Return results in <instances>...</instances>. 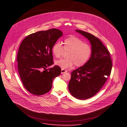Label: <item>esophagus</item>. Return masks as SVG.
Returning a JSON list of instances; mask_svg holds the SVG:
<instances>
[{
    "instance_id": "obj_1",
    "label": "esophagus",
    "mask_w": 127,
    "mask_h": 127,
    "mask_svg": "<svg viewBox=\"0 0 127 127\" xmlns=\"http://www.w3.org/2000/svg\"><path fill=\"white\" fill-rule=\"evenodd\" d=\"M66 72H67V71H66V70H65V69H62L61 70V73H62V74H64V73Z\"/></svg>"
}]
</instances>
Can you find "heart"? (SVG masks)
Segmentation results:
<instances>
[{
    "label": "heart",
    "mask_w": 127,
    "mask_h": 127,
    "mask_svg": "<svg viewBox=\"0 0 127 127\" xmlns=\"http://www.w3.org/2000/svg\"><path fill=\"white\" fill-rule=\"evenodd\" d=\"M64 49L68 51L66 55L67 58L55 62L56 65L63 69L70 68L74 64L76 67L84 66L91 58L92 53L90 45L74 36L65 38L64 40V46L60 42H56L52 47V52L56 58H59Z\"/></svg>",
    "instance_id": "heart-1"
}]
</instances>
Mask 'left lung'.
<instances>
[{
	"mask_svg": "<svg viewBox=\"0 0 127 127\" xmlns=\"http://www.w3.org/2000/svg\"><path fill=\"white\" fill-rule=\"evenodd\" d=\"M76 31L90 41L92 53L86 64L71 72L68 90L73 97L85 100L101 89L110 75L112 64L109 50L98 38L83 31Z\"/></svg>",
	"mask_w": 127,
	"mask_h": 127,
	"instance_id": "left-lung-1",
	"label": "left lung"
}]
</instances>
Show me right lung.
I'll list each match as a JSON object with an SVG mask.
<instances>
[{"mask_svg": "<svg viewBox=\"0 0 127 127\" xmlns=\"http://www.w3.org/2000/svg\"><path fill=\"white\" fill-rule=\"evenodd\" d=\"M63 35L56 29L38 31L26 36L18 49L17 62L18 72L26 90L35 95H43L50 91L55 77L61 73L53 64L52 47Z\"/></svg>", "mask_w": 127, "mask_h": 127, "instance_id": "1", "label": "right lung"}]
</instances>
